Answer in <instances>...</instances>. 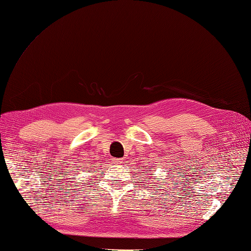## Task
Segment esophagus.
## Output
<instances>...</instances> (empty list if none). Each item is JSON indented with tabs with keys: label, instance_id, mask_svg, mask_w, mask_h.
Instances as JSON below:
<instances>
[{
	"label": "esophagus",
	"instance_id": "esophagus-1",
	"mask_svg": "<svg viewBox=\"0 0 251 251\" xmlns=\"http://www.w3.org/2000/svg\"><path fill=\"white\" fill-rule=\"evenodd\" d=\"M114 163H116V164H121V163H123V159H121V158H116V159H114Z\"/></svg>",
	"mask_w": 251,
	"mask_h": 251
}]
</instances>
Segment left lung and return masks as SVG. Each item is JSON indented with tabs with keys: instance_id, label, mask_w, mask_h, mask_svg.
Returning a JSON list of instances; mask_svg holds the SVG:
<instances>
[{
	"instance_id": "left-lung-1",
	"label": "left lung",
	"mask_w": 251,
	"mask_h": 251,
	"mask_svg": "<svg viewBox=\"0 0 251 251\" xmlns=\"http://www.w3.org/2000/svg\"><path fill=\"white\" fill-rule=\"evenodd\" d=\"M153 175H154V174H153Z\"/></svg>"
}]
</instances>
